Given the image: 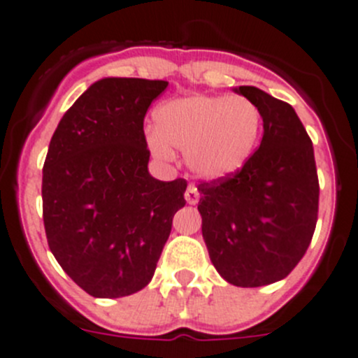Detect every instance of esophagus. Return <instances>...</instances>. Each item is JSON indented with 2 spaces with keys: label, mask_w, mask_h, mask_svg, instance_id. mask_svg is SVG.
<instances>
[{
  "label": "esophagus",
  "mask_w": 358,
  "mask_h": 358,
  "mask_svg": "<svg viewBox=\"0 0 358 358\" xmlns=\"http://www.w3.org/2000/svg\"><path fill=\"white\" fill-rule=\"evenodd\" d=\"M185 199L189 206H195L196 202H199V199H201V195H199V192H196L195 186L189 185L185 192Z\"/></svg>",
  "instance_id": "esophagus-1"
}]
</instances>
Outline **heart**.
I'll list each match as a JSON object with an SVG mask.
<instances>
[{
	"label": "heart",
	"instance_id": "heart-1",
	"mask_svg": "<svg viewBox=\"0 0 358 358\" xmlns=\"http://www.w3.org/2000/svg\"><path fill=\"white\" fill-rule=\"evenodd\" d=\"M145 145L159 162L172 149L186 150V165L201 179L218 181L243 169L257 147L262 115L243 96H188L170 99L154 111Z\"/></svg>",
	"mask_w": 358,
	"mask_h": 358
}]
</instances>
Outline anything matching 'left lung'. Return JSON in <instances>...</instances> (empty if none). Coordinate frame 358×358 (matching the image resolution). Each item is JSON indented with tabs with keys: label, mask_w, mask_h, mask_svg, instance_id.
Returning <instances> with one entry per match:
<instances>
[{
	"label": "left lung",
	"mask_w": 358,
	"mask_h": 358,
	"mask_svg": "<svg viewBox=\"0 0 358 358\" xmlns=\"http://www.w3.org/2000/svg\"><path fill=\"white\" fill-rule=\"evenodd\" d=\"M257 104L262 140L234 176L199 185L202 236L213 266L238 287L268 286L293 271L317 222L314 149L293 106L261 88H234Z\"/></svg>",
	"instance_id": "1"
}]
</instances>
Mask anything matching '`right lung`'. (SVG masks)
Returning a JSON list of instances; mask_svg holds the SVG:
<instances>
[{
  "instance_id": "right-lung-1",
  "label": "right lung",
  "mask_w": 358,
  "mask_h": 358,
  "mask_svg": "<svg viewBox=\"0 0 358 358\" xmlns=\"http://www.w3.org/2000/svg\"><path fill=\"white\" fill-rule=\"evenodd\" d=\"M169 81L103 78L65 111L42 169L48 245L96 298L143 289L185 208V179L149 173L143 119Z\"/></svg>"
}]
</instances>
